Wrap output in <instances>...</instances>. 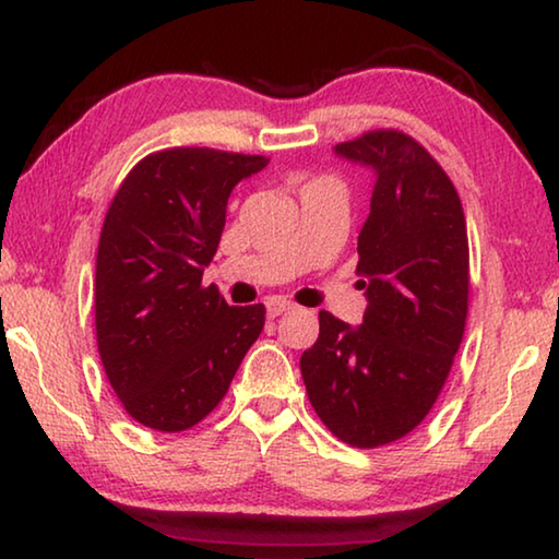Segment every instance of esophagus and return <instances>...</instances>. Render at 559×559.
I'll list each match as a JSON object with an SVG mask.
<instances>
[{
	"instance_id": "34e87169",
	"label": "esophagus",
	"mask_w": 559,
	"mask_h": 559,
	"mask_svg": "<svg viewBox=\"0 0 559 559\" xmlns=\"http://www.w3.org/2000/svg\"><path fill=\"white\" fill-rule=\"evenodd\" d=\"M293 306L288 300H283V298H269L266 300V313H269V318H278V316H283L286 313V310H290Z\"/></svg>"
}]
</instances>
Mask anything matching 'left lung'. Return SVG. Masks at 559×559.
<instances>
[{
    "label": "left lung",
    "instance_id": "left-lung-1",
    "mask_svg": "<svg viewBox=\"0 0 559 559\" xmlns=\"http://www.w3.org/2000/svg\"><path fill=\"white\" fill-rule=\"evenodd\" d=\"M372 169L370 214L357 236L362 325L320 310L300 357L308 400L340 441L377 449L419 427L459 353L468 313V236L447 173L400 130L333 147Z\"/></svg>",
    "mask_w": 559,
    "mask_h": 559
}]
</instances>
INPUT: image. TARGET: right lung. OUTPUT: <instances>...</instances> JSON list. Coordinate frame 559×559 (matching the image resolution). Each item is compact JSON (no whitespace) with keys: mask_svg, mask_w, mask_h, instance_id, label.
I'll use <instances>...</instances> for the list:
<instances>
[{"mask_svg":"<svg viewBox=\"0 0 559 559\" xmlns=\"http://www.w3.org/2000/svg\"><path fill=\"white\" fill-rule=\"evenodd\" d=\"M266 165L173 147L140 159L112 197L96 259V337L112 392L143 427L200 424L261 335L266 308H234L202 276L231 189Z\"/></svg>","mask_w":559,"mask_h":559,"instance_id":"right-lung-1","label":"right lung"}]
</instances>
